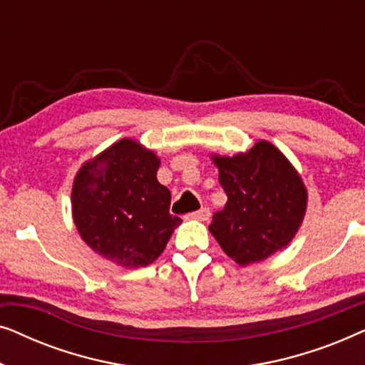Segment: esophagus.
Wrapping results in <instances>:
<instances>
[{
	"instance_id": "esophagus-1",
	"label": "esophagus",
	"mask_w": 365,
	"mask_h": 365,
	"mask_svg": "<svg viewBox=\"0 0 365 365\" xmlns=\"http://www.w3.org/2000/svg\"><path fill=\"white\" fill-rule=\"evenodd\" d=\"M191 217L197 219V221H207V219L211 217V211H209L207 207H201L199 211L191 212Z\"/></svg>"
}]
</instances>
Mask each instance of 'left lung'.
Here are the masks:
<instances>
[{
	"label": "left lung",
	"mask_w": 365,
	"mask_h": 365,
	"mask_svg": "<svg viewBox=\"0 0 365 365\" xmlns=\"http://www.w3.org/2000/svg\"><path fill=\"white\" fill-rule=\"evenodd\" d=\"M212 161L227 202L212 216L209 231L222 251L247 266L286 247L307 206L306 186L286 156L259 141L232 158L214 154Z\"/></svg>",
	"instance_id": "obj_1"
}]
</instances>
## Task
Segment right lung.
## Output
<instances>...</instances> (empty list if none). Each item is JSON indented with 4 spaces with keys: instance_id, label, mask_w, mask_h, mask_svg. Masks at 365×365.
<instances>
[{
    "instance_id": "obj_1",
    "label": "right lung",
    "mask_w": 365,
    "mask_h": 365,
    "mask_svg": "<svg viewBox=\"0 0 365 365\" xmlns=\"http://www.w3.org/2000/svg\"><path fill=\"white\" fill-rule=\"evenodd\" d=\"M159 158L124 138L86 161L74 178L73 219L83 241L118 266L156 261L179 226L171 192L159 184Z\"/></svg>"
}]
</instances>
